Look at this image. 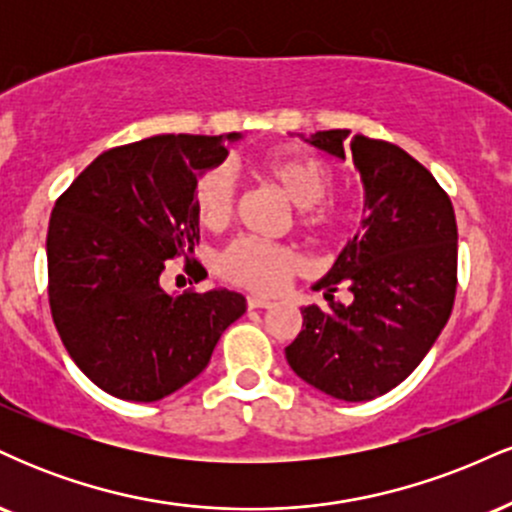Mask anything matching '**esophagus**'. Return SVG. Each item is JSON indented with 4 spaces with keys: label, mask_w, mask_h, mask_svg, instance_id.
<instances>
[{
    "label": "esophagus",
    "mask_w": 512,
    "mask_h": 512,
    "mask_svg": "<svg viewBox=\"0 0 512 512\" xmlns=\"http://www.w3.org/2000/svg\"><path fill=\"white\" fill-rule=\"evenodd\" d=\"M272 301L269 298H262V296H248V308L255 310V308H272Z\"/></svg>",
    "instance_id": "esophagus-1"
}]
</instances>
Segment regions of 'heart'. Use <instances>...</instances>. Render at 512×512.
<instances>
[{"label": "heart", "instance_id": "1", "mask_svg": "<svg viewBox=\"0 0 512 512\" xmlns=\"http://www.w3.org/2000/svg\"><path fill=\"white\" fill-rule=\"evenodd\" d=\"M262 175L298 209V223L313 236H330L344 223L337 202L325 199L332 187V170L325 161L303 151H279L262 161ZM195 214L207 228L226 223L236 204V180L228 166H214L195 182ZM298 255L281 245L255 238H236L216 255V272L231 284L250 291L276 293L296 272Z\"/></svg>", "mask_w": 512, "mask_h": 512}]
</instances>
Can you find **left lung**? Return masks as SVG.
Returning a JSON list of instances; mask_svg holds the SVG:
<instances>
[{"label":"left lung","mask_w":512,"mask_h":512,"mask_svg":"<svg viewBox=\"0 0 512 512\" xmlns=\"http://www.w3.org/2000/svg\"><path fill=\"white\" fill-rule=\"evenodd\" d=\"M301 139L339 161L351 156L366 216L313 286L325 291L327 308L301 310L303 330L286 346V361L315 390L368 402L409 378L448 322L457 289L455 209L436 178L395 144L349 139V129ZM337 285L355 301L334 302Z\"/></svg>","instance_id":"obj_1"}]
</instances>
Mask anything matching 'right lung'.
I'll return each instance as SVG.
<instances>
[{"instance_id":"obj_1","label":"right lung","mask_w":512,"mask_h":512,"mask_svg":"<svg viewBox=\"0 0 512 512\" xmlns=\"http://www.w3.org/2000/svg\"><path fill=\"white\" fill-rule=\"evenodd\" d=\"M240 132L158 134L105 151L57 199L48 228L50 310L64 349L91 383L158 402L207 368L243 293L173 296L166 260L199 243L195 182L226 161Z\"/></svg>"}]
</instances>
